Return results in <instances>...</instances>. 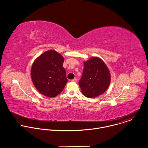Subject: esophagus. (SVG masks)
<instances>
[{"mask_svg": "<svg viewBox=\"0 0 148 148\" xmlns=\"http://www.w3.org/2000/svg\"><path fill=\"white\" fill-rule=\"evenodd\" d=\"M77 79H76V78H74L73 79H72V80H71V81H72V82H77Z\"/></svg>", "mask_w": 148, "mask_h": 148, "instance_id": "esophagus-1", "label": "esophagus"}]
</instances>
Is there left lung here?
<instances>
[{
  "mask_svg": "<svg viewBox=\"0 0 148 148\" xmlns=\"http://www.w3.org/2000/svg\"><path fill=\"white\" fill-rule=\"evenodd\" d=\"M84 68L79 85L82 93L88 98L97 97L103 94L111 83L110 70L104 62L93 56L84 62Z\"/></svg>",
  "mask_w": 148,
  "mask_h": 148,
  "instance_id": "obj_1",
  "label": "left lung"
}]
</instances>
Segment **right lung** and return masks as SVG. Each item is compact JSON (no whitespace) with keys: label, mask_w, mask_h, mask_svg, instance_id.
<instances>
[{"label":"right lung","mask_w":148,"mask_h":148,"mask_svg":"<svg viewBox=\"0 0 148 148\" xmlns=\"http://www.w3.org/2000/svg\"><path fill=\"white\" fill-rule=\"evenodd\" d=\"M64 58L55 50L41 54L33 62L30 71L36 89L48 97H54L63 90L67 79L63 67Z\"/></svg>","instance_id":"1"}]
</instances>
